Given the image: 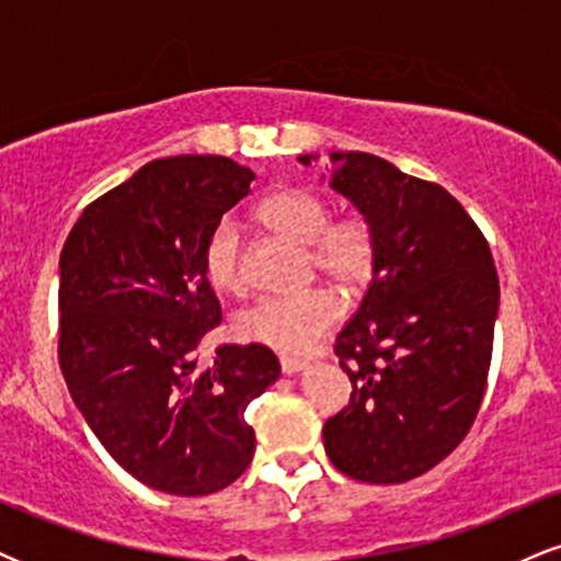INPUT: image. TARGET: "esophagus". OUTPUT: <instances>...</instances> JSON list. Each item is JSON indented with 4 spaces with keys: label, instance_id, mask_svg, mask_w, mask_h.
<instances>
[{
    "label": "esophagus",
    "instance_id": "34e87169",
    "mask_svg": "<svg viewBox=\"0 0 561 561\" xmlns=\"http://www.w3.org/2000/svg\"><path fill=\"white\" fill-rule=\"evenodd\" d=\"M279 366H282V375H298V371H302L308 366L306 358H298V356H282L279 358Z\"/></svg>",
    "mask_w": 561,
    "mask_h": 561
}]
</instances>
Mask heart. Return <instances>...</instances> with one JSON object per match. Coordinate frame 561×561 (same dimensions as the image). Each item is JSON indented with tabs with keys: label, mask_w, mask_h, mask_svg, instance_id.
Instances as JSON below:
<instances>
[{
	"label": "heart",
	"mask_w": 561,
	"mask_h": 561,
	"mask_svg": "<svg viewBox=\"0 0 561 561\" xmlns=\"http://www.w3.org/2000/svg\"><path fill=\"white\" fill-rule=\"evenodd\" d=\"M259 221L272 234L308 250V263L343 293L369 285L377 268V229L369 218L351 214L332 221L324 197L300 186L276 190L259 205ZM203 272L218 293L244 289L242 237L234 218H221L203 250ZM340 317V300L330 289H311L287 298H263L237 317V334L253 345L279 353H302L319 343Z\"/></svg>",
	"instance_id": "heart-1"
}]
</instances>
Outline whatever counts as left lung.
Here are the masks:
<instances>
[{
  "label": "left lung",
  "instance_id": "1",
  "mask_svg": "<svg viewBox=\"0 0 561 561\" xmlns=\"http://www.w3.org/2000/svg\"><path fill=\"white\" fill-rule=\"evenodd\" d=\"M330 160V186L375 224L379 253L362 306L334 340L353 392L327 420L324 448L347 478L392 485L440 465L472 427L499 274L478 224L440 184L369 152Z\"/></svg>",
  "mask_w": 561,
  "mask_h": 561
}]
</instances>
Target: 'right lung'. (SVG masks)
Returning a JSON list of instances; mask_svg holds the SVG:
<instances>
[{"mask_svg":"<svg viewBox=\"0 0 561 561\" xmlns=\"http://www.w3.org/2000/svg\"><path fill=\"white\" fill-rule=\"evenodd\" d=\"M255 173L218 156L141 165L87 205L60 253V369L96 440L147 488L208 495L255 454L244 409L279 379L263 345L197 362L221 306L203 250Z\"/></svg>","mask_w":561,"mask_h":561,"instance_id":"1","label":"right lung"}]
</instances>
